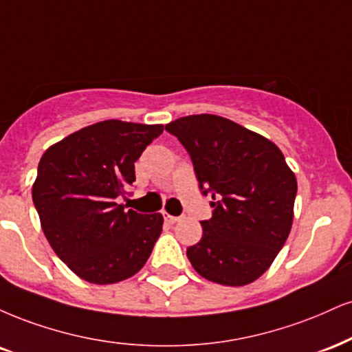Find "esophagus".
<instances>
[{
  "label": "esophagus",
  "instance_id": "34e87169",
  "mask_svg": "<svg viewBox=\"0 0 352 352\" xmlns=\"http://www.w3.org/2000/svg\"><path fill=\"white\" fill-rule=\"evenodd\" d=\"M164 219H165V221H167V223H170V224H173V223H177V221H179V217H172V214H168L167 213V211H164Z\"/></svg>",
  "mask_w": 352,
  "mask_h": 352
}]
</instances>
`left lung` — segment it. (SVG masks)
I'll list each match as a JSON object with an SVG mask.
<instances>
[{
    "label": "left lung",
    "mask_w": 352,
    "mask_h": 352,
    "mask_svg": "<svg viewBox=\"0 0 352 352\" xmlns=\"http://www.w3.org/2000/svg\"><path fill=\"white\" fill-rule=\"evenodd\" d=\"M193 162L213 217L187 257L206 280L241 287L259 278L283 248L294 221L297 179L269 139L214 114L168 122Z\"/></svg>",
    "instance_id": "8db88e82"
}]
</instances>
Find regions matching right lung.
<instances>
[{
  "mask_svg": "<svg viewBox=\"0 0 352 352\" xmlns=\"http://www.w3.org/2000/svg\"><path fill=\"white\" fill-rule=\"evenodd\" d=\"M162 124L108 120L70 134L44 152L32 185L42 231L83 280L107 285L133 277L162 232L160 213L118 205L135 180L134 162Z\"/></svg>",
  "mask_w": 352,
  "mask_h": 352,
  "instance_id": "obj_1",
  "label": "right lung"
}]
</instances>
